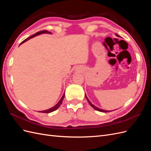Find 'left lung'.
I'll return each instance as SVG.
<instances>
[{
  "mask_svg": "<svg viewBox=\"0 0 151 151\" xmlns=\"http://www.w3.org/2000/svg\"><path fill=\"white\" fill-rule=\"evenodd\" d=\"M117 36V35H116ZM86 99H87V100H88V101L89 102V104L91 105V106H92L94 109H96V110H97V111H101V112H109V111H107V110H103V109H100V108H98V107H96V106H95L94 105H93L92 103H91V101H89V100L88 99V98H87V96H86Z\"/></svg>",
  "mask_w": 151,
  "mask_h": 151,
  "instance_id": "obj_1",
  "label": "left lung"
}]
</instances>
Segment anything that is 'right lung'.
Segmentation results:
<instances>
[{
  "instance_id": "obj_1",
  "label": "right lung",
  "mask_w": 151,
  "mask_h": 151,
  "mask_svg": "<svg viewBox=\"0 0 151 151\" xmlns=\"http://www.w3.org/2000/svg\"><path fill=\"white\" fill-rule=\"evenodd\" d=\"M50 33V32H49V31H47V30H43V31H38V32H37V33H35V35H33L31 36L30 37H29V38H26V39H25L24 41H22V42L21 43H21H22L25 42H26L27 40H29L30 38H32L35 37V36H37V35H40V34H42V33ZM64 96H65V94H63V96H62V98L60 99V101H59V102H58V103H57V104L55 105V106H53V108H50V109H47V110H45V111H40V113H51V112H52V111H55L56 109H57L59 108V106H60L61 104L62 103L63 99V98H64Z\"/></svg>"
}]
</instances>
